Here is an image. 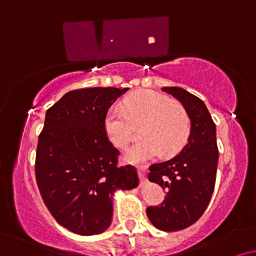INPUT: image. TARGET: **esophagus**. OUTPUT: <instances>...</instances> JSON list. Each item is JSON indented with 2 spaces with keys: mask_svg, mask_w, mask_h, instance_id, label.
I'll return each instance as SVG.
<instances>
[{
  "mask_svg": "<svg viewBox=\"0 0 256 256\" xmlns=\"http://www.w3.org/2000/svg\"><path fill=\"white\" fill-rule=\"evenodd\" d=\"M138 177H140V186H142L143 184L146 182V174L143 171H138Z\"/></svg>",
  "mask_w": 256,
  "mask_h": 256,
  "instance_id": "34e87169",
  "label": "esophagus"
}]
</instances>
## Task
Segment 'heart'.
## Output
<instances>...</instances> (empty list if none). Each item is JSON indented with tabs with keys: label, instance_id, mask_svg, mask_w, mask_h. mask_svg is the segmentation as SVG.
<instances>
[{
	"label": "heart",
	"instance_id": "heart-1",
	"mask_svg": "<svg viewBox=\"0 0 256 256\" xmlns=\"http://www.w3.org/2000/svg\"><path fill=\"white\" fill-rule=\"evenodd\" d=\"M142 122L143 138L124 152L125 162L140 165L177 152L186 140L190 120L183 106L154 91H140L126 98L122 107L112 106L104 116V130L114 146H128L134 134V124Z\"/></svg>",
	"mask_w": 256,
	"mask_h": 256
}]
</instances>
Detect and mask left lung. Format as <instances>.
<instances>
[{"instance_id": "obj_1", "label": "left lung", "mask_w": 256, "mask_h": 256, "mask_svg": "<svg viewBox=\"0 0 256 256\" xmlns=\"http://www.w3.org/2000/svg\"><path fill=\"white\" fill-rule=\"evenodd\" d=\"M162 90L183 104L192 122L179 154L149 167V180L167 189V195L160 206L146 208V216L155 228L170 232L186 228L204 214L216 185L219 152L216 124L204 102L182 88Z\"/></svg>"}]
</instances>
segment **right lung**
Returning a JSON list of instances; mask_svg holds the SVG:
<instances>
[{"label":"right lung","mask_w":256,"mask_h":256,"mask_svg":"<svg viewBox=\"0 0 256 256\" xmlns=\"http://www.w3.org/2000/svg\"><path fill=\"white\" fill-rule=\"evenodd\" d=\"M128 90H73L46 113L34 165L38 189L58 224L82 236L107 230L114 194L140 183L134 166H118L119 150L104 130L108 110Z\"/></svg>","instance_id":"obj_1"}]
</instances>
